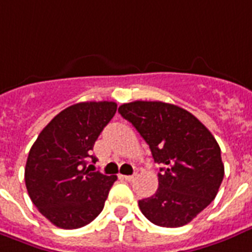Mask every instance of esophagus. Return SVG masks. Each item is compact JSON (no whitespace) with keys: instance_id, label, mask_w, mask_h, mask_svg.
<instances>
[{"instance_id":"obj_1","label":"esophagus","mask_w":252,"mask_h":252,"mask_svg":"<svg viewBox=\"0 0 252 252\" xmlns=\"http://www.w3.org/2000/svg\"><path fill=\"white\" fill-rule=\"evenodd\" d=\"M126 181H134L135 180L136 175H127V176H122Z\"/></svg>"}]
</instances>
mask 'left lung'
<instances>
[{"label":"left lung","mask_w":252,"mask_h":252,"mask_svg":"<svg viewBox=\"0 0 252 252\" xmlns=\"http://www.w3.org/2000/svg\"><path fill=\"white\" fill-rule=\"evenodd\" d=\"M118 112L131 122L161 165L155 194L140 212L163 227L190 222L216 198L223 180L221 148L212 132L185 109L160 101H134Z\"/></svg>","instance_id":"obj_1"}]
</instances>
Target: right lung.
I'll return each instance as SVG.
<instances>
[{
	"label": "right lung",
	"mask_w": 252,
	"mask_h": 252,
	"mask_svg": "<svg viewBox=\"0 0 252 252\" xmlns=\"http://www.w3.org/2000/svg\"><path fill=\"white\" fill-rule=\"evenodd\" d=\"M117 112L112 101L79 102L64 109L43 128L32 144L25 181L32 204L60 229L91 223L102 209L117 176L90 164L101 131Z\"/></svg>",
	"instance_id": "obj_1"
}]
</instances>
